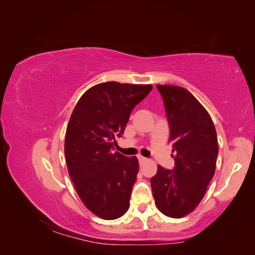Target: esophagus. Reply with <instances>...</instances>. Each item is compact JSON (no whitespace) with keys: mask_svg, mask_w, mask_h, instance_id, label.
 I'll use <instances>...</instances> for the list:
<instances>
[{"mask_svg":"<svg viewBox=\"0 0 255 255\" xmlns=\"http://www.w3.org/2000/svg\"><path fill=\"white\" fill-rule=\"evenodd\" d=\"M138 160H139V164H143V163H146L148 161V158H145L143 156H138Z\"/></svg>","mask_w":255,"mask_h":255,"instance_id":"34e87169","label":"esophagus"}]
</instances>
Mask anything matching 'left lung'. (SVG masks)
<instances>
[{
	"instance_id": "left-lung-1",
	"label": "left lung",
	"mask_w": 255,
	"mask_h": 255,
	"mask_svg": "<svg viewBox=\"0 0 255 255\" xmlns=\"http://www.w3.org/2000/svg\"><path fill=\"white\" fill-rule=\"evenodd\" d=\"M170 128L173 170L157 166L151 179L155 205L164 215L182 218L201 202L215 174L217 133L210 114L188 90L156 85Z\"/></svg>"
}]
</instances>
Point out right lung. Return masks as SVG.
Returning <instances> with one entry per match:
<instances>
[{"instance_id":"add662e5","label":"right lung","mask_w":255,"mask_h":255,"mask_svg":"<svg viewBox=\"0 0 255 255\" xmlns=\"http://www.w3.org/2000/svg\"><path fill=\"white\" fill-rule=\"evenodd\" d=\"M152 88L118 82L95 85L81 97L69 120V175L85 206L102 219H117L129 207L139 165L136 156L113 153V141L125 132L130 113Z\"/></svg>"}]
</instances>
